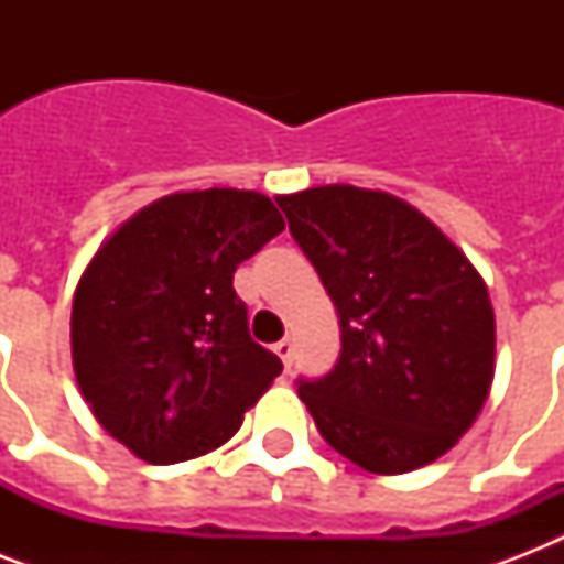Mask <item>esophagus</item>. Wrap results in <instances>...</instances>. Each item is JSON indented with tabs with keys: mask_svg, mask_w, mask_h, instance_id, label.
<instances>
[{
	"mask_svg": "<svg viewBox=\"0 0 564 564\" xmlns=\"http://www.w3.org/2000/svg\"><path fill=\"white\" fill-rule=\"evenodd\" d=\"M274 354L281 357L283 366H292V357H295V348H292V339H281V343L274 345Z\"/></svg>",
	"mask_w": 564,
	"mask_h": 564,
	"instance_id": "obj_1",
	"label": "esophagus"
}]
</instances>
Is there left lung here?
Masks as SVG:
<instances>
[{"label": "left lung", "mask_w": 564, "mask_h": 564, "mask_svg": "<svg viewBox=\"0 0 564 564\" xmlns=\"http://www.w3.org/2000/svg\"><path fill=\"white\" fill-rule=\"evenodd\" d=\"M278 204L343 330L334 369L299 377L318 433L366 471L430 465L489 398L495 313L486 283L427 216L389 193L330 184Z\"/></svg>", "instance_id": "left-lung-1"}]
</instances>
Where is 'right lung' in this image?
<instances>
[{"label": "right lung", "instance_id": "1", "mask_svg": "<svg viewBox=\"0 0 564 564\" xmlns=\"http://www.w3.org/2000/svg\"><path fill=\"white\" fill-rule=\"evenodd\" d=\"M283 230L265 195L175 193L131 216L84 269L73 362L110 436L154 465L225 445L283 371L248 334L234 272Z\"/></svg>", "mask_w": 564, "mask_h": 564}]
</instances>
